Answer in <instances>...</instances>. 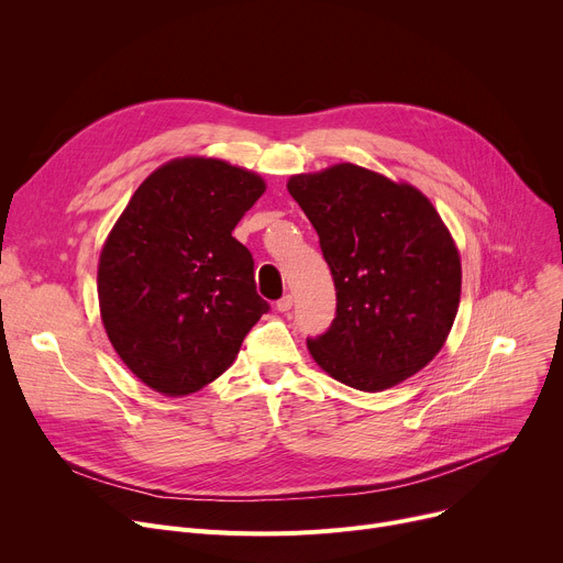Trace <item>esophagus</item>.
<instances>
[{
	"mask_svg": "<svg viewBox=\"0 0 563 563\" xmlns=\"http://www.w3.org/2000/svg\"><path fill=\"white\" fill-rule=\"evenodd\" d=\"M276 310H278V312H289V310H291V297H289V294L276 303Z\"/></svg>",
	"mask_w": 563,
	"mask_h": 563,
	"instance_id": "esophagus-1",
	"label": "esophagus"
}]
</instances>
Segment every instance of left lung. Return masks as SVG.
<instances>
[{
  "instance_id": "obj_1",
  "label": "left lung",
  "mask_w": 563,
  "mask_h": 563,
  "mask_svg": "<svg viewBox=\"0 0 563 563\" xmlns=\"http://www.w3.org/2000/svg\"><path fill=\"white\" fill-rule=\"evenodd\" d=\"M287 189L335 283V319L308 338L314 363L363 393L418 374L445 344L461 301V257L435 207L356 164L291 175Z\"/></svg>"
}]
</instances>
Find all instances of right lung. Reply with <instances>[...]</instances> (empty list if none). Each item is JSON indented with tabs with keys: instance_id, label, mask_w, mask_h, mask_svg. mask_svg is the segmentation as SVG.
I'll return each mask as SVG.
<instances>
[{
	"instance_id": "add662e5",
	"label": "right lung",
	"mask_w": 563,
	"mask_h": 563,
	"mask_svg": "<svg viewBox=\"0 0 563 563\" xmlns=\"http://www.w3.org/2000/svg\"><path fill=\"white\" fill-rule=\"evenodd\" d=\"M264 194L260 175L183 157L141 183L98 264L104 331L145 386L183 397L221 376L269 312L253 255L232 236Z\"/></svg>"
}]
</instances>
